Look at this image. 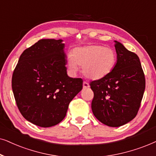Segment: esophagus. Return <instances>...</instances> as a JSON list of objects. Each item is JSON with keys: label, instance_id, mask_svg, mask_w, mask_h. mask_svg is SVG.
<instances>
[{"label": "esophagus", "instance_id": "esophagus-1", "mask_svg": "<svg viewBox=\"0 0 156 156\" xmlns=\"http://www.w3.org/2000/svg\"><path fill=\"white\" fill-rule=\"evenodd\" d=\"M83 88H88L90 87V85L88 82L83 81Z\"/></svg>", "mask_w": 156, "mask_h": 156}]
</instances>
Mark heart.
<instances>
[{
	"label": "heart",
	"mask_w": 156,
	"mask_h": 156,
	"mask_svg": "<svg viewBox=\"0 0 156 156\" xmlns=\"http://www.w3.org/2000/svg\"><path fill=\"white\" fill-rule=\"evenodd\" d=\"M117 61L114 50L101 45H88L73 50L68 56V65L73 70L83 66V73L87 78L99 80L105 78L113 70Z\"/></svg>",
	"instance_id": "heart-1"
}]
</instances>
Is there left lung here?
Here are the masks:
<instances>
[{
  "label": "left lung",
  "mask_w": 156,
  "mask_h": 156,
  "mask_svg": "<svg viewBox=\"0 0 156 156\" xmlns=\"http://www.w3.org/2000/svg\"><path fill=\"white\" fill-rule=\"evenodd\" d=\"M115 43L118 60L113 70L105 78L90 83L94 93L91 103L93 115L111 127L125 125L136 117L146 88L138 55Z\"/></svg>",
  "instance_id": "1"
}]
</instances>
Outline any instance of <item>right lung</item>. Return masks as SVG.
Here are the masks:
<instances>
[{
	"instance_id": "right-lung-1",
	"label": "right lung",
	"mask_w": 156,
	"mask_h": 156,
	"mask_svg": "<svg viewBox=\"0 0 156 156\" xmlns=\"http://www.w3.org/2000/svg\"><path fill=\"white\" fill-rule=\"evenodd\" d=\"M62 40L42 39L23 52L13 70L12 89L21 115L40 127L57 125L82 90V78H70Z\"/></svg>"
}]
</instances>
